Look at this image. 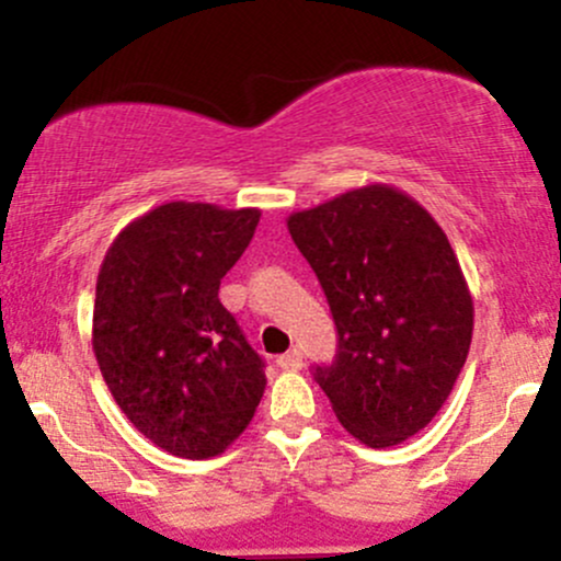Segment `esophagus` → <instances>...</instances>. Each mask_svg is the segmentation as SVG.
Instances as JSON below:
<instances>
[{"instance_id":"esophagus-1","label":"esophagus","mask_w":561,"mask_h":561,"mask_svg":"<svg viewBox=\"0 0 561 561\" xmlns=\"http://www.w3.org/2000/svg\"><path fill=\"white\" fill-rule=\"evenodd\" d=\"M276 364H279L282 369H287V371H298L300 366H302V353H300V347H289L285 356L276 358Z\"/></svg>"}]
</instances>
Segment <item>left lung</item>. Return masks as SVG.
I'll return each instance as SVG.
<instances>
[{"label":"left lung","instance_id":"obj_1","mask_svg":"<svg viewBox=\"0 0 561 561\" xmlns=\"http://www.w3.org/2000/svg\"><path fill=\"white\" fill-rule=\"evenodd\" d=\"M337 327L313 379L369 448L433 422L472 343V295L446 231L416 199L369 184L287 218Z\"/></svg>","mask_w":561,"mask_h":561}]
</instances>
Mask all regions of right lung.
<instances>
[{
  "label": "right lung",
  "mask_w": 561,
  "mask_h": 561,
  "mask_svg": "<svg viewBox=\"0 0 561 561\" xmlns=\"http://www.w3.org/2000/svg\"><path fill=\"white\" fill-rule=\"evenodd\" d=\"M261 210L165 203L115 237L96 276L92 345L115 403L182 459L224 454L259 409L263 358L218 287Z\"/></svg>",
  "instance_id": "obj_1"
}]
</instances>
